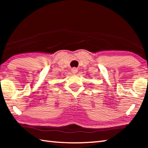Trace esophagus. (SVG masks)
Instances as JSON below:
<instances>
[{"mask_svg":"<svg viewBox=\"0 0 148 148\" xmlns=\"http://www.w3.org/2000/svg\"><path fill=\"white\" fill-rule=\"evenodd\" d=\"M71 71L73 74H76L77 72V69L76 68H72V69H71Z\"/></svg>","mask_w":148,"mask_h":148,"instance_id":"obj_1","label":"esophagus"}]
</instances>
